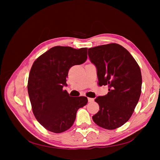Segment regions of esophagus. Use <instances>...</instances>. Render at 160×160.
<instances>
[{"mask_svg": "<svg viewBox=\"0 0 160 160\" xmlns=\"http://www.w3.org/2000/svg\"><path fill=\"white\" fill-rule=\"evenodd\" d=\"M94 101V99L93 98H88V101L89 103H91V102H93Z\"/></svg>", "mask_w": 160, "mask_h": 160, "instance_id": "obj_1", "label": "esophagus"}]
</instances>
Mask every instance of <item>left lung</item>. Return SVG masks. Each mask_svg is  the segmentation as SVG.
Returning <instances> with one entry per match:
<instances>
[{
  "label": "left lung",
  "mask_w": 160,
  "mask_h": 160,
  "mask_svg": "<svg viewBox=\"0 0 160 160\" xmlns=\"http://www.w3.org/2000/svg\"><path fill=\"white\" fill-rule=\"evenodd\" d=\"M88 55L96 67L99 85L109 88L107 95L95 99L100 110L92 118L99 127L118 128L129 119L138 103L141 70L129 52L116 43L90 48Z\"/></svg>",
  "instance_id": "left-lung-1"
}]
</instances>
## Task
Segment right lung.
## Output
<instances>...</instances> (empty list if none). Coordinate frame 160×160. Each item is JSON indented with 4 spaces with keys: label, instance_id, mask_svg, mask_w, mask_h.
<instances>
[{
    "label": "right lung",
    "instance_id": "1",
    "mask_svg": "<svg viewBox=\"0 0 160 160\" xmlns=\"http://www.w3.org/2000/svg\"><path fill=\"white\" fill-rule=\"evenodd\" d=\"M88 59V48L56 46L33 62L28 80L32 112L46 129L59 133L73 124L77 111L88 103L86 97H71L66 90L69 69Z\"/></svg>",
    "mask_w": 160,
    "mask_h": 160
}]
</instances>
